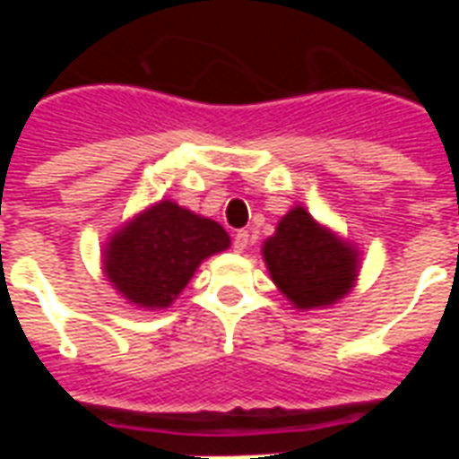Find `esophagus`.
<instances>
[{
    "instance_id": "1",
    "label": "esophagus",
    "mask_w": 459,
    "mask_h": 459,
    "mask_svg": "<svg viewBox=\"0 0 459 459\" xmlns=\"http://www.w3.org/2000/svg\"><path fill=\"white\" fill-rule=\"evenodd\" d=\"M248 246H250L248 230H236V236H233V248H236V253H243Z\"/></svg>"
}]
</instances>
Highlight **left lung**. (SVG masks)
I'll return each mask as SVG.
<instances>
[{
  "mask_svg": "<svg viewBox=\"0 0 459 459\" xmlns=\"http://www.w3.org/2000/svg\"><path fill=\"white\" fill-rule=\"evenodd\" d=\"M263 260L278 290L298 309L334 305L354 288L359 253L295 206L280 219L275 236L263 243Z\"/></svg>",
  "mask_w": 459,
  "mask_h": 459,
  "instance_id": "obj_1",
  "label": "left lung"
}]
</instances>
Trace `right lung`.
Segmentation results:
<instances>
[{
	"mask_svg": "<svg viewBox=\"0 0 459 459\" xmlns=\"http://www.w3.org/2000/svg\"><path fill=\"white\" fill-rule=\"evenodd\" d=\"M230 246L221 223L160 201L127 221L103 250L105 278L132 305L164 309L204 260Z\"/></svg>",
	"mask_w": 459,
	"mask_h": 459,
	"instance_id": "add662e5",
	"label": "right lung"
}]
</instances>
